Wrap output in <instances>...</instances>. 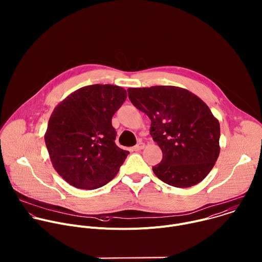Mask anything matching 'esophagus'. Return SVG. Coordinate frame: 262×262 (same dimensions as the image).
Returning <instances> with one entry per match:
<instances>
[{
  "mask_svg": "<svg viewBox=\"0 0 262 262\" xmlns=\"http://www.w3.org/2000/svg\"><path fill=\"white\" fill-rule=\"evenodd\" d=\"M145 147V144L144 143H139V144H137L135 147H134V150L135 151H139V150H141V149H143Z\"/></svg>",
  "mask_w": 262,
  "mask_h": 262,
  "instance_id": "obj_1",
  "label": "esophagus"
}]
</instances>
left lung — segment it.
Returning <instances> with one entry per match:
<instances>
[{"instance_id": "obj_1", "label": "left lung", "mask_w": 262, "mask_h": 262, "mask_svg": "<svg viewBox=\"0 0 262 262\" xmlns=\"http://www.w3.org/2000/svg\"><path fill=\"white\" fill-rule=\"evenodd\" d=\"M132 103L151 120L150 135L163 151L152 167L162 181L190 188L202 181L220 155V123L207 104L175 86L128 88Z\"/></svg>"}]
</instances>
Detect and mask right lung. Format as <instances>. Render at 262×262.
Here are the masks:
<instances>
[{
	"label": "right lung",
	"mask_w": 262,
	"mask_h": 262,
	"mask_svg": "<svg viewBox=\"0 0 262 262\" xmlns=\"http://www.w3.org/2000/svg\"><path fill=\"white\" fill-rule=\"evenodd\" d=\"M126 99L116 85H90L63 99L50 117L45 141L57 173L70 185L94 190L113 179L126 150L115 144L112 117Z\"/></svg>",
	"instance_id": "right-lung-1"
}]
</instances>
